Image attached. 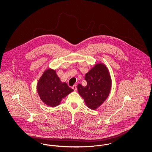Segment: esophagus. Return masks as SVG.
<instances>
[{
    "label": "esophagus",
    "mask_w": 152,
    "mask_h": 152,
    "mask_svg": "<svg viewBox=\"0 0 152 152\" xmlns=\"http://www.w3.org/2000/svg\"><path fill=\"white\" fill-rule=\"evenodd\" d=\"M72 89L74 90V91H77V86H76V85H74L72 87Z\"/></svg>",
    "instance_id": "obj_1"
}]
</instances>
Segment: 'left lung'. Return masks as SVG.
I'll return each mask as SVG.
<instances>
[{
    "mask_svg": "<svg viewBox=\"0 0 152 152\" xmlns=\"http://www.w3.org/2000/svg\"><path fill=\"white\" fill-rule=\"evenodd\" d=\"M86 87L77 85L80 95L87 107L92 110L99 107L108 98L112 86V79L108 68L102 63H97L86 74Z\"/></svg>",
    "mask_w": 152,
    "mask_h": 152,
    "instance_id": "obj_1",
    "label": "left lung"
}]
</instances>
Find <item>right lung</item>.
Wrapping results in <instances>:
<instances>
[{"mask_svg": "<svg viewBox=\"0 0 152 152\" xmlns=\"http://www.w3.org/2000/svg\"><path fill=\"white\" fill-rule=\"evenodd\" d=\"M37 91L44 104L51 107H55L73 90L66 83L60 81L55 70L50 68L44 72L38 80Z\"/></svg>", "mask_w": 152, "mask_h": 152, "instance_id": "add662e5", "label": "right lung"}]
</instances>
